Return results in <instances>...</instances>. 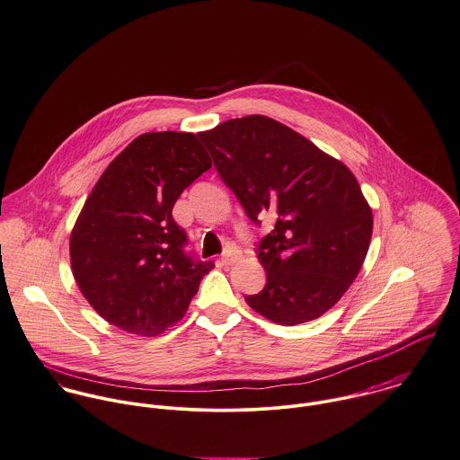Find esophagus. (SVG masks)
<instances>
[{"mask_svg":"<svg viewBox=\"0 0 460 460\" xmlns=\"http://www.w3.org/2000/svg\"><path fill=\"white\" fill-rule=\"evenodd\" d=\"M234 259H236L234 251H233V249H227V251L222 254V257H220V262H222L224 266H229V264L234 262Z\"/></svg>","mask_w":460,"mask_h":460,"instance_id":"34e87169","label":"esophagus"}]
</instances>
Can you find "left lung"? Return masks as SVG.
I'll return each instance as SVG.
<instances>
[{
    "mask_svg": "<svg viewBox=\"0 0 460 460\" xmlns=\"http://www.w3.org/2000/svg\"><path fill=\"white\" fill-rule=\"evenodd\" d=\"M198 136L255 226L264 217L275 220L257 245L266 286L245 296L247 304L286 326L323 315L357 279L372 236V211L355 174L259 114Z\"/></svg>",
    "mask_w": 460,
    "mask_h": 460,
    "instance_id": "8db88e82",
    "label": "left lung"
}]
</instances>
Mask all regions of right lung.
Listing matches in <instances>:
<instances>
[{"label": "right lung", "mask_w": 460, "mask_h": 460, "mask_svg": "<svg viewBox=\"0 0 460 460\" xmlns=\"http://www.w3.org/2000/svg\"><path fill=\"white\" fill-rule=\"evenodd\" d=\"M211 167L198 136L150 132L103 171L70 234L75 282L105 321L136 335L178 323L215 266L185 251L180 194Z\"/></svg>", "instance_id": "right-lung-1"}]
</instances>
